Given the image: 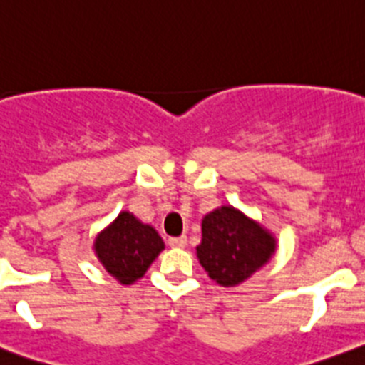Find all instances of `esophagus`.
Returning a JSON list of instances; mask_svg holds the SVG:
<instances>
[{
    "instance_id": "obj_1",
    "label": "esophagus",
    "mask_w": 365,
    "mask_h": 365,
    "mask_svg": "<svg viewBox=\"0 0 365 365\" xmlns=\"http://www.w3.org/2000/svg\"><path fill=\"white\" fill-rule=\"evenodd\" d=\"M186 244H188V238H186V237L168 238V245H170V247H186Z\"/></svg>"
}]
</instances>
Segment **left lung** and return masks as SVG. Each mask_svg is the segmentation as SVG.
I'll return each mask as SVG.
<instances>
[{"label":"left lung","mask_w":365,"mask_h":365,"mask_svg":"<svg viewBox=\"0 0 365 365\" xmlns=\"http://www.w3.org/2000/svg\"><path fill=\"white\" fill-rule=\"evenodd\" d=\"M197 258L220 287H237L269 263L276 237L235 206H220L202 218Z\"/></svg>","instance_id":"left-lung-1"}]
</instances>
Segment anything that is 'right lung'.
<instances>
[{
  "label": "right lung",
  "mask_w": 365,
  "mask_h": 365,
  "mask_svg": "<svg viewBox=\"0 0 365 365\" xmlns=\"http://www.w3.org/2000/svg\"><path fill=\"white\" fill-rule=\"evenodd\" d=\"M163 249L159 232L130 211H121L93 242L98 262L121 284L141 279Z\"/></svg>",
  "instance_id": "add662e5"
}]
</instances>
